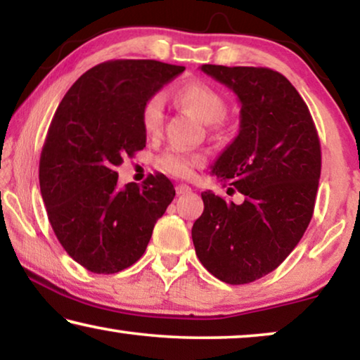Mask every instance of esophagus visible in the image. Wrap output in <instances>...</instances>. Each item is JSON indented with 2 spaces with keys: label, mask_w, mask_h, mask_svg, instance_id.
Returning a JSON list of instances; mask_svg holds the SVG:
<instances>
[{
  "label": "esophagus",
  "mask_w": 360,
  "mask_h": 360,
  "mask_svg": "<svg viewBox=\"0 0 360 360\" xmlns=\"http://www.w3.org/2000/svg\"><path fill=\"white\" fill-rule=\"evenodd\" d=\"M175 190H176V195H186V193H190V191H191V186L185 185V184H180V185L175 186Z\"/></svg>",
  "instance_id": "34e87169"
}]
</instances>
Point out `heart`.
<instances>
[{"label": "heart", "instance_id": "b5f03b06", "mask_svg": "<svg viewBox=\"0 0 360 360\" xmlns=\"http://www.w3.org/2000/svg\"><path fill=\"white\" fill-rule=\"evenodd\" d=\"M176 98L181 105L195 112L206 124H216L224 120L226 101L221 93L208 83L191 80L176 88ZM165 117V100L160 93L150 95L144 101L141 110L142 129L146 134H159ZM157 164L167 174L179 176V179H190L195 170L205 164V155L198 152H188L184 149H169L157 160Z\"/></svg>", "mask_w": 360, "mask_h": 360}]
</instances>
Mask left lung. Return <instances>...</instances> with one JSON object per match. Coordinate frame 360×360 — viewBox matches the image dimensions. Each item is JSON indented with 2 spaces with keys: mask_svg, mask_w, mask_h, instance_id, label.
Returning <instances> with one entry per match:
<instances>
[{
  "mask_svg": "<svg viewBox=\"0 0 360 360\" xmlns=\"http://www.w3.org/2000/svg\"><path fill=\"white\" fill-rule=\"evenodd\" d=\"M201 70L240 101L239 134L214 162L213 175L244 201L203 191L205 210L191 238L210 274L244 285L277 269L303 238L316 201L321 146L307 103L282 73L265 67Z\"/></svg>",
  "mask_w": 360,
  "mask_h": 360,
  "instance_id": "8db88e82",
  "label": "left lung"
}]
</instances>
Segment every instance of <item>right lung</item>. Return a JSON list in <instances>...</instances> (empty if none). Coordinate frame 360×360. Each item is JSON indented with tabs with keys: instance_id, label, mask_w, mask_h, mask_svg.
I'll use <instances>...</instances> for the list:
<instances>
[{
	"instance_id": "obj_1",
	"label": "right lung",
	"mask_w": 360,
	"mask_h": 360,
	"mask_svg": "<svg viewBox=\"0 0 360 360\" xmlns=\"http://www.w3.org/2000/svg\"><path fill=\"white\" fill-rule=\"evenodd\" d=\"M185 67L108 60L73 83L49 126L39 184L58 243L93 274H116L146 252L175 196L164 174L117 186V165L146 147L141 110Z\"/></svg>"
}]
</instances>
